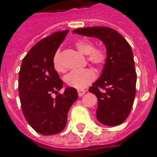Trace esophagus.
<instances>
[{
	"label": "esophagus",
	"mask_w": 157,
	"mask_h": 157,
	"mask_svg": "<svg viewBox=\"0 0 157 157\" xmlns=\"http://www.w3.org/2000/svg\"><path fill=\"white\" fill-rule=\"evenodd\" d=\"M86 93L85 90H78V96L79 97H82Z\"/></svg>",
	"instance_id": "esophagus-1"
}]
</instances>
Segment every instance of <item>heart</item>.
<instances>
[{
    "label": "heart",
    "mask_w": 157,
    "mask_h": 157,
    "mask_svg": "<svg viewBox=\"0 0 157 157\" xmlns=\"http://www.w3.org/2000/svg\"><path fill=\"white\" fill-rule=\"evenodd\" d=\"M76 49L80 52L87 54V60L97 67H102L106 63L108 59L107 50L103 45H94L90 39H80L75 43ZM52 64L55 70L64 71V67L60 60L59 50L54 53ZM97 78L96 71L92 67H86L82 70H74L68 73L65 77L66 83L69 87L82 90L90 85Z\"/></svg>",
    "instance_id": "b5f03b06"
}]
</instances>
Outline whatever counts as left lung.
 Returning a JSON list of instances; mask_svg holds the SVG:
<instances>
[{"label": "left lung", "instance_id": "obj_1", "mask_svg": "<svg viewBox=\"0 0 157 157\" xmlns=\"http://www.w3.org/2000/svg\"><path fill=\"white\" fill-rule=\"evenodd\" d=\"M73 32L98 38L105 44L108 59L104 71L89 90L98 98L97 119L100 123L109 126L123 123L132 110L136 92V72L130 44L109 27H87Z\"/></svg>", "mask_w": 157, "mask_h": 157}]
</instances>
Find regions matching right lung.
<instances>
[{
	"instance_id": "obj_1",
	"label": "right lung",
	"mask_w": 157,
	"mask_h": 157,
	"mask_svg": "<svg viewBox=\"0 0 157 157\" xmlns=\"http://www.w3.org/2000/svg\"><path fill=\"white\" fill-rule=\"evenodd\" d=\"M68 31L54 32L38 41L25 55L19 71L22 111L29 125L43 135H52L65 128L68 111L78 98L77 90L72 87L59 93L63 82L52 64L54 53ZM52 94L57 95L55 99Z\"/></svg>"
}]
</instances>
